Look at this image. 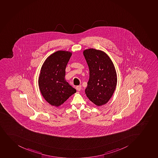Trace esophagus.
<instances>
[{"label":"esophagus","instance_id":"esophagus-1","mask_svg":"<svg viewBox=\"0 0 158 158\" xmlns=\"http://www.w3.org/2000/svg\"><path fill=\"white\" fill-rule=\"evenodd\" d=\"M81 85H79V86H77L75 88H76V89L77 90V91H80L81 89Z\"/></svg>","mask_w":158,"mask_h":158}]
</instances>
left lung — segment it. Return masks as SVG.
Segmentation results:
<instances>
[{
    "instance_id": "8db88e82",
    "label": "left lung",
    "mask_w": 158,
    "mask_h": 158,
    "mask_svg": "<svg viewBox=\"0 0 158 158\" xmlns=\"http://www.w3.org/2000/svg\"><path fill=\"white\" fill-rule=\"evenodd\" d=\"M89 70V79L85 93L98 106L111 98L116 87L117 75L113 63L106 53L95 49L83 52Z\"/></svg>"
}]
</instances>
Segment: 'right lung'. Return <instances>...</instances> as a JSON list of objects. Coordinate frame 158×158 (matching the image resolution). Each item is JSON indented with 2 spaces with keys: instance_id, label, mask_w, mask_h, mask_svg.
Masks as SVG:
<instances>
[{
  "instance_id": "right-lung-1",
  "label": "right lung",
  "mask_w": 158,
  "mask_h": 158,
  "mask_svg": "<svg viewBox=\"0 0 158 158\" xmlns=\"http://www.w3.org/2000/svg\"><path fill=\"white\" fill-rule=\"evenodd\" d=\"M71 55L70 52L58 51L48 56L42 65L38 85L44 98L52 106H59L77 92L65 80Z\"/></svg>"
}]
</instances>
